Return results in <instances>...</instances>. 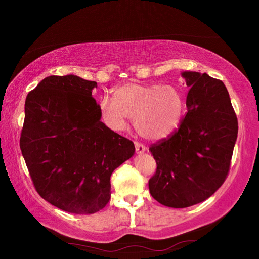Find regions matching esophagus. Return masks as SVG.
<instances>
[{
  "label": "esophagus",
  "mask_w": 259,
  "mask_h": 259,
  "mask_svg": "<svg viewBox=\"0 0 259 259\" xmlns=\"http://www.w3.org/2000/svg\"><path fill=\"white\" fill-rule=\"evenodd\" d=\"M135 147H136V152L137 153H144L146 151V147L144 145L139 144V142H135Z\"/></svg>",
  "instance_id": "esophagus-1"
}]
</instances>
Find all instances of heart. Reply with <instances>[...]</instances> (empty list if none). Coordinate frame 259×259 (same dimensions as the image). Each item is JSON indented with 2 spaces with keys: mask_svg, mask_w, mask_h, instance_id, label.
I'll use <instances>...</instances> for the list:
<instances>
[{
  "mask_svg": "<svg viewBox=\"0 0 259 259\" xmlns=\"http://www.w3.org/2000/svg\"><path fill=\"white\" fill-rule=\"evenodd\" d=\"M184 99L174 85L125 83L112 91V100L103 98V118L114 129L134 119L137 133L148 140L167 138L178 128L184 112Z\"/></svg>",
  "mask_w": 259,
  "mask_h": 259,
  "instance_id": "1",
  "label": "heart"
}]
</instances>
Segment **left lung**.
Returning <instances> with one entry per match:
<instances>
[{"label": "left lung", "mask_w": 259, "mask_h": 259, "mask_svg": "<svg viewBox=\"0 0 259 259\" xmlns=\"http://www.w3.org/2000/svg\"><path fill=\"white\" fill-rule=\"evenodd\" d=\"M190 88L188 112L179 129L153 144L156 174L149 191L161 205L194 206L213 195L226 179L238 134V121L223 81L207 73L185 71Z\"/></svg>", "instance_id": "left-lung-1"}]
</instances>
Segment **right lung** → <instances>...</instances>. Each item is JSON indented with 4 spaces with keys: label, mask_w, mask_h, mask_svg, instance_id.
Wrapping results in <instances>:
<instances>
[{
    "label": "right lung",
    "mask_w": 259,
    "mask_h": 259,
    "mask_svg": "<svg viewBox=\"0 0 259 259\" xmlns=\"http://www.w3.org/2000/svg\"><path fill=\"white\" fill-rule=\"evenodd\" d=\"M97 82L43 79L25 100L20 148L35 190L64 211L95 213L111 197L110 177L135 155L133 141L101 121Z\"/></svg>",
    "instance_id": "obj_1"
}]
</instances>
